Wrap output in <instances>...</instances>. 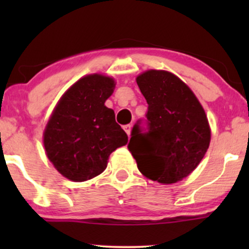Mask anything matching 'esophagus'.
Masks as SVG:
<instances>
[{"label": "esophagus", "mask_w": 249, "mask_h": 249, "mask_svg": "<svg viewBox=\"0 0 249 249\" xmlns=\"http://www.w3.org/2000/svg\"><path fill=\"white\" fill-rule=\"evenodd\" d=\"M124 130H125V132L127 133V136L130 137V134H131V130H132V125H131V124L124 125Z\"/></svg>", "instance_id": "1"}]
</instances>
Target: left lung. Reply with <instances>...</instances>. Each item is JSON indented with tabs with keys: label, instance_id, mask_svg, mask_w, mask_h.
Returning a JSON list of instances; mask_svg holds the SVG:
<instances>
[{
	"label": "left lung",
	"instance_id": "1",
	"mask_svg": "<svg viewBox=\"0 0 249 249\" xmlns=\"http://www.w3.org/2000/svg\"><path fill=\"white\" fill-rule=\"evenodd\" d=\"M146 99L147 130L137 123L128 151L138 170L153 181L174 184L196 170L211 142L206 113L181 79L164 70H147L137 77Z\"/></svg>",
	"mask_w": 249,
	"mask_h": 249
}]
</instances>
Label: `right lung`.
<instances>
[{
	"instance_id": "add662e5",
	"label": "right lung",
	"mask_w": 249,
	"mask_h": 249,
	"mask_svg": "<svg viewBox=\"0 0 249 249\" xmlns=\"http://www.w3.org/2000/svg\"><path fill=\"white\" fill-rule=\"evenodd\" d=\"M107 76L88 75L77 81L57 103L44 133L45 153L63 177L85 181L101 174L127 134L116 123L105 101L115 90Z\"/></svg>"
}]
</instances>
